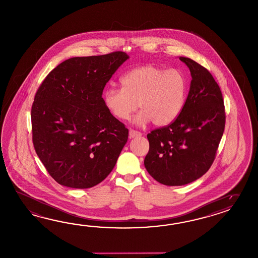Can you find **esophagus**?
Segmentation results:
<instances>
[{"instance_id":"1","label":"esophagus","mask_w":258,"mask_h":258,"mask_svg":"<svg viewBox=\"0 0 258 258\" xmlns=\"http://www.w3.org/2000/svg\"><path fill=\"white\" fill-rule=\"evenodd\" d=\"M142 136V134L140 132H138V131H135V130H130L129 131V138H138V137H141Z\"/></svg>"}]
</instances>
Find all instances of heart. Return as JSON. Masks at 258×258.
I'll list each match as a JSON object with an SVG mask.
<instances>
[{"label":"heart","instance_id":"heart-1","mask_svg":"<svg viewBox=\"0 0 258 258\" xmlns=\"http://www.w3.org/2000/svg\"><path fill=\"white\" fill-rule=\"evenodd\" d=\"M121 88L109 87L103 101L108 112L120 120L130 119L138 107L142 109L135 122L144 125L152 120L156 126L172 123L186 104L188 84L177 69L154 65L137 67L120 78Z\"/></svg>","mask_w":258,"mask_h":258}]
</instances>
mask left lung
<instances>
[{"label": "left lung", "mask_w": 258, "mask_h": 258, "mask_svg": "<svg viewBox=\"0 0 258 258\" xmlns=\"http://www.w3.org/2000/svg\"><path fill=\"white\" fill-rule=\"evenodd\" d=\"M191 83L182 112L147 138L145 167L159 183L183 186L203 176L216 158L226 122L221 90L212 74L194 60L180 56Z\"/></svg>", "instance_id": "1"}]
</instances>
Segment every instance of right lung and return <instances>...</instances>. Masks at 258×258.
I'll list each match as a JSON object with an SVG mask.
<instances>
[{"label":"right lung","instance_id":"right-lung-1","mask_svg":"<svg viewBox=\"0 0 258 258\" xmlns=\"http://www.w3.org/2000/svg\"><path fill=\"white\" fill-rule=\"evenodd\" d=\"M124 52L72 57L43 80L31 108L37 155L58 184L88 188L112 171L128 129L108 112L103 90Z\"/></svg>","mask_w":258,"mask_h":258}]
</instances>
